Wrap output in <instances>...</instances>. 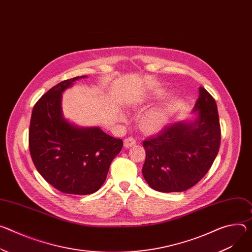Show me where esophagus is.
I'll return each mask as SVG.
<instances>
[{
	"mask_svg": "<svg viewBox=\"0 0 252 252\" xmlns=\"http://www.w3.org/2000/svg\"><path fill=\"white\" fill-rule=\"evenodd\" d=\"M135 144H136L135 140H134L133 138H131V136H128V138H126V139L125 140V142H124L125 148H130V147L134 146Z\"/></svg>",
	"mask_w": 252,
	"mask_h": 252,
	"instance_id": "1",
	"label": "esophagus"
}]
</instances>
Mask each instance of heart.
<instances>
[{"label":"heart","instance_id":"1","mask_svg":"<svg viewBox=\"0 0 252 252\" xmlns=\"http://www.w3.org/2000/svg\"><path fill=\"white\" fill-rule=\"evenodd\" d=\"M173 114V107L169 103L158 104L151 109L145 111L140 117L139 123L143 130L148 132H155L163 129L169 124ZM119 117L122 121L126 120L124 112H120Z\"/></svg>","mask_w":252,"mask_h":252}]
</instances>
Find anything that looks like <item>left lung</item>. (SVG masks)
Wrapping results in <instances>:
<instances>
[{"mask_svg":"<svg viewBox=\"0 0 252 252\" xmlns=\"http://www.w3.org/2000/svg\"><path fill=\"white\" fill-rule=\"evenodd\" d=\"M192 120L168 125L143 143V176L151 188L183 192L207 174L220 147V125L214 98L199 87Z\"/></svg>","mask_w":252,"mask_h":252,"instance_id":"8db88e82","label":"left lung"}]
</instances>
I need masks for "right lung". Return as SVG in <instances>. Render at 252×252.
<instances>
[{
  "instance_id": "add662e5",
  "label": "right lung",
  "mask_w": 252,
  "mask_h": 252,
  "mask_svg": "<svg viewBox=\"0 0 252 252\" xmlns=\"http://www.w3.org/2000/svg\"><path fill=\"white\" fill-rule=\"evenodd\" d=\"M85 77L67 79L49 89L34 105L29 128L30 154L37 171L66 194L99 190L124 144L98 126L82 127L65 119L62 94Z\"/></svg>"
}]
</instances>
